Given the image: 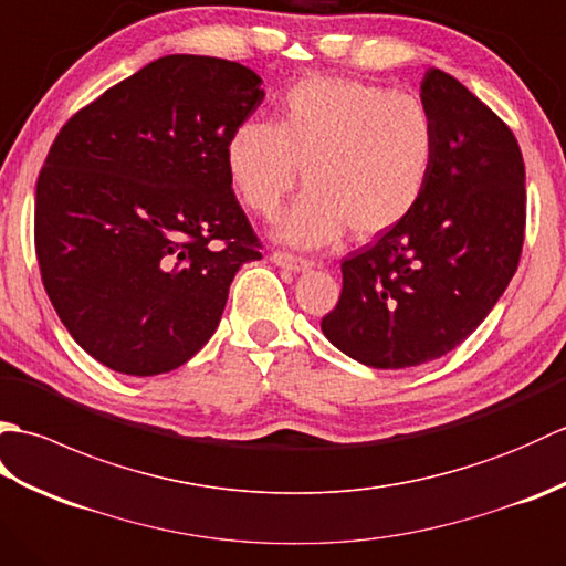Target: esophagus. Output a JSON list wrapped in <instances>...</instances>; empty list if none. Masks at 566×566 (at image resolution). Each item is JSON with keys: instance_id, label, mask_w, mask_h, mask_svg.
I'll use <instances>...</instances> for the list:
<instances>
[{"instance_id": "esophagus-1", "label": "esophagus", "mask_w": 566, "mask_h": 566, "mask_svg": "<svg viewBox=\"0 0 566 566\" xmlns=\"http://www.w3.org/2000/svg\"><path fill=\"white\" fill-rule=\"evenodd\" d=\"M270 260L274 264H280V268L294 270V272H306V270L314 268V260L302 258V255H294V252H284V250H274Z\"/></svg>"}]
</instances>
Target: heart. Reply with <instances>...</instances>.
Masks as SVG:
<instances>
[{
  "instance_id": "heart-1",
  "label": "heart",
  "mask_w": 566,
  "mask_h": 566,
  "mask_svg": "<svg viewBox=\"0 0 566 566\" xmlns=\"http://www.w3.org/2000/svg\"><path fill=\"white\" fill-rule=\"evenodd\" d=\"M436 126L413 94L347 77H306L276 102L274 118H248L226 143L238 199L264 219L296 185L306 191L280 226L296 245H321L347 226L357 238L391 231L426 195Z\"/></svg>"
}]
</instances>
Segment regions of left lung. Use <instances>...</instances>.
<instances>
[{"instance_id": "8db88e82", "label": "left lung", "mask_w": 566, "mask_h": 566, "mask_svg": "<svg viewBox=\"0 0 566 566\" xmlns=\"http://www.w3.org/2000/svg\"><path fill=\"white\" fill-rule=\"evenodd\" d=\"M420 102L436 163L413 213L340 264L343 292L321 331L357 363L403 369L476 331L518 270L525 165L513 130L462 82L430 67Z\"/></svg>"}]
</instances>
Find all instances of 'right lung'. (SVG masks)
Listing matches in <instances>:
<instances>
[{"label":"right lung","mask_w":566,"mask_h":566,"mask_svg":"<svg viewBox=\"0 0 566 566\" xmlns=\"http://www.w3.org/2000/svg\"><path fill=\"white\" fill-rule=\"evenodd\" d=\"M250 67L165 55L84 106L35 182L41 280L72 338L130 377L209 343L262 243L233 195L226 143L264 99Z\"/></svg>","instance_id":"add662e5"}]
</instances>
